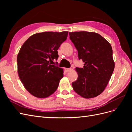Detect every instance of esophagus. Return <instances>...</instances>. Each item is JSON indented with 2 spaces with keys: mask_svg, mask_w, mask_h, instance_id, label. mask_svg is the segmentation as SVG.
I'll return each instance as SVG.
<instances>
[{
  "mask_svg": "<svg viewBox=\"0 0 132 132\" xmlns=\"http://www.w3.org/2000/svg\"><path fill=\"white\" fill-rule=\"evenodd\" d=\"M71 70V68H65V71H66L67 73L69 72V71H70Z\"/></svg>",
  "mask_w": 132,
  "mask_h": 132,
  "instance_id": "esophagus-1",
  "label": "esophagus"
}]
</instances>
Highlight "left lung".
I'll use <instances>...</instances> for the list:
<instances>
[{"label":"left lung","mask_w":132,"mask_h":132,"mask_svg":"<svg viewBox=\"0 0 132 132\" xmlns=\"http://www.w3.org/2000/svg\"><path fill=\"white\" fill-rule=\"evenodd\" d=\"M69 34L79 59L84 62L83 68H75L78 78L72 82L73 88L84 98L96 97L105 90L114 70L112 47L100 35L93 32H70Z\"/></svg>","instance_id":"8db88e82"}]
</instances>
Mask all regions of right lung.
Segmentation results:
<instances>
[{"label":"right lung","instance_id":"obj_1","mask_svg":"<svg viewBox=\"0 0 132 132\" xmlns=\"http://www.w3.org/2000/svg\"><path fill=\"white\" fill-rule=\"evenodd\" d=\"M68 31L43 32L32 35L23 44L17 56L19 77L28 92L38 98L53 94L63 77V70L53 65Z\"/></svg>","mask_w":132,"mask_h":132}]
</instances>
